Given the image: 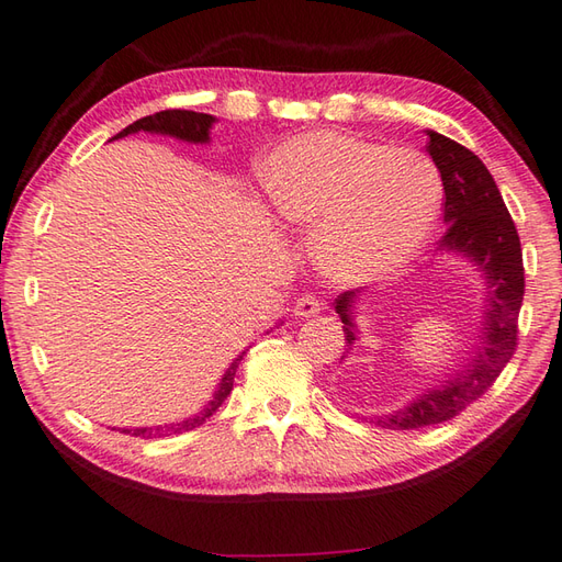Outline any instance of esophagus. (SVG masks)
<instances>
[{
	"mask_svg": "<svg viewBox=\"0 0 562 562\" xmlns=\"http://www.w3.org/2000/svg\"><path fill=\"white\" fill-rule=\"evenodd\" d=\"M294 313H296V316H302V318L316 316V313H321V302H318V296H313V294L299 296L296 302H294Z\"/></svg>",
	"mask_w": 562,
	"mask_h": 562,
	"instance_id": "1",
	"label": "esophagus"
}]
</instances>
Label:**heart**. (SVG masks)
I'll list each match as a JSON object with an SVG mask.
<instances>
[{
  "label": "heart",
  "mask_w": 562,
  "mask_h": 562,
  "mask_svg": "<svg viewBox=\"0 0 562 562\" xmlns=\"http://www.w3.org/2000/svg\"><path fill=\"white\" fill-rule=\"evenodd\" d=\"M258 177L272 213L316 227L313 256L342 282L375 280L407 263L440 211L442 181L426 155L342 132L284 140Z\"/></svg>",
  "instance_id": "b5f03b06"
}]
</instances>
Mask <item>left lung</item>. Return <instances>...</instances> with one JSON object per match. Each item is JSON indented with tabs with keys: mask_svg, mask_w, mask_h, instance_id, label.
<instances>
[{
	"mask_svg": "<svg viewBox=\"0 0 562 562\" xmlns=\"http://www.w3.org/2000/svg\"><path fill=\"white\" fill-rule=\"evenodd\" d=\"M426 134V150L434 158L442 189H446L442 217L448 222V229L440 249L469 256L488 280L484 349L458 375L442 381L440 387L428 390L426 395L416 397L395 414L371 419V424L393 430L450 422L486 393L517 349V323L521 296H525L519 234L486 165L462 143L438 132ZM357 296V292H345L335 299V311L345 323L342 330L347 345H355L357 340L355 323L349 316Z\"/></svg>",
	"mask_w": 562,
	"mask_h": 562,
	"instance_id": "obj_1",
	"label": "left lung"
}]
</instances>
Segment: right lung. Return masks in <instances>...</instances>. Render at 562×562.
Listing matches in <instances>:
<instances>
[{"label": "right lung", "mask_w": 562, "mask_h": 562, "mask_svg": "<svg viewBox=\"0 0 562 562\" xmlns=\"http://www.w3.org/2000/svg\"><path fill=\"white\" fill-rule=\"evenodd\" d=\"M215 122V116L211 114H203V112H191V110H162V112H155V114H148L143 116V120L128 124L124 132L116 134L114 138H122V136H128V134H136V132H150V134H169L175 138H181V140H191V143H205L207 134H211V126ZM244 357V355H241ZM239 359H234L232 367L227 369L225 378H222V383L217 387L215 397L211 400V404L201 412L195 414L193 419H187L181 424H175V426H158V428H134V430H126V434L132 436H143V438H160V436H167V434H187V430H193L195 426H201L205 419H211V416L215 414V409L220 407L222 402L227 400V395L232 393V385H234V373H237L239 369Z\"/></svg>", "instance_id": "obj_1"}]
</instances>
